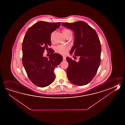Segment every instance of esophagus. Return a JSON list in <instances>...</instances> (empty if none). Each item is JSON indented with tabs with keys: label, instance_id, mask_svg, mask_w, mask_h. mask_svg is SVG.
Wrapping results in <instances>:
<instances>
[{
	"label": "esophagus",
	"instance_id": "esophagus-1",
	"mask_svg": "<svg viewBox=\"0 0 125 125\" xmlns=\"http://www.w3.org/2000/svg\"><path fill=\"white\" fill-rule=\"evenodd\" d=\"M66 57H65V56H63V60L64 61H65V60H66Z\"/></svg>",
	"mask_w": 125,
	"mask_h": 125
}]
</instances>
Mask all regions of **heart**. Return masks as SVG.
<instances>
[{
  "label": "heart",
  "instance_id": "1",
  "mask_svg": "<svg viewBox=\"0 0 125 125\" xmlns=\"http://www.w3.org/2000/svg\"><path fill=\"white\" fill-rule=\"evenodd\" d=\"M62 32L65 37H66L68 33H71V31L67 29H64L62 30ZM53 38H54V33L52 32L50 36V39L51 42H52L53 41ZM69 50V47L68 46H62V45H59L55 48L56 52L60 54H63V55L66 54Z\"/></svg>",
  "mask_w": 125,
  "mask_h": 125
}]
</instances>
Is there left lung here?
Wrapping results in <instances>:
<instances>
[{
	"instance_id": "obj_1",
	"label": "left lung",
	"mask_w": 125,
	"mask_h": 125,
	"mask_svg": "<svg viewBox=\"0 0 125 125\" xmlns=\"http://www.w3.org/2000/svg\"><path fill=\"white\" fill-rule=\"evenodd\" d=\"M62 25L74 31L75 42L70 53H74L73 57H80L78 62L66 57L68 78L75 85L87 84L96 75L101 62V45L98 35L84 21L62 22Z\"/></svg>"
}]
</instances>
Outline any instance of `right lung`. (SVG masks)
<instances>
[{"instance_id":"add662e5","label":"right lung","mask_w":125,"mask_h":125,"mask_svg":"<svg viewBox=\"0 0 125 125\" xmlns=\"http://www.w3.org/2000/svg\"><path fill=\"white\" fill-rule=\"evenodd\" d=\"M61 22L40 21L28 29L24 37L22 62L29 79L36 86L47 87L55 78L54 69L61 62L60 54L51 52L50 58L43 56L51 46L50 36L60 26Z\"/></svg>"}]
</instances>
